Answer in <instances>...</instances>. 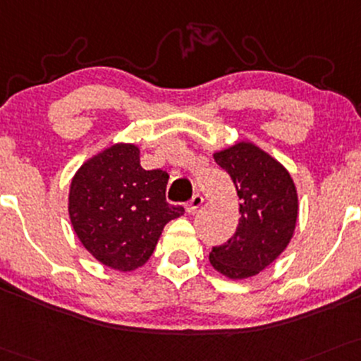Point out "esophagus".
Returning a JSON list of instances; mask_svg holds the SVG:
<instances>
[{
	"mask_svg": "<svg viewBox=\"0 0 361 361\" xmlns=\"http://www.w3.org/2000/svg\"><path fill=\"white\" fill-rule=\"evenodd\" d=\"M202 203H203V197H202V195H200V193L193 195L192 200H190V202L185 205L186 212H188V214H195V212H197L198 208L202 207Z\"/></svg>",
	"mask_w": 361,
	"mask_h": 361,
	"instance_id": "esophagus-1",
	"label": "esophagus"
}]
</instances>
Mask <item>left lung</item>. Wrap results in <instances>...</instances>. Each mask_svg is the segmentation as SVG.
Returning <instances> with one entry per match:
<instances>
[{
	"instance_id": "1",
	"label": "left lung",
	"mask_w": 361,
	"mask_h": 361,
	"mask_svg": "<svg viewBox=\"0 0 361 361\" xmlns=\"http://www.w3.org/2000/svg\"><path fill=\"white\" fill-rule=\"evenodd\" d=\"M214 158L235 185L240 219L235 233L212 249L210 264L228 279H247L274 262L293 238L296 186L288 169L252 142H237Z\"/></svg>"
}]
</instances>
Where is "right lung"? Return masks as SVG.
<instances>
[{"label": "right lung", "instance_id": "add662e5", "mask_svg": "<svg viewBox=\"0 0 361 361\" xmlns=\"http://www.w3.org/2000/svg\"><path fill=\"white\" fill-rule=\"evenodd\" d=\"M168 173L139 164V147L117 142L92 156L72 178L68 215L77 237L104 266H145L169 220L185 214L166 202Z\"/></svg>", "mask_w": 361, "mask_h": 361}]
</instances>
